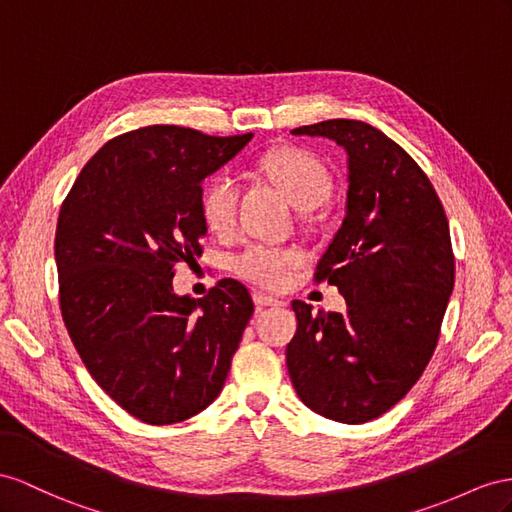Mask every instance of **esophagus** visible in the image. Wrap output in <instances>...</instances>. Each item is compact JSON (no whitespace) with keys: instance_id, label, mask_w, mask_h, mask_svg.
<instances>
[{"instance_id":"esophagus-1","label":"esophagus","mask_w":512,"mask_h":512,"mask_svg":"<svg viewBox=\"0 0 512 512\" xmlns=\"http://www.w3.org/2000/svg\"><path fill=\"white\" fill-rule=\"evenodd\" d=\"M253 300H255V305L261 309V307H279V305H283L279 298H274V296H270V294H264V292H253Z\"/></svg>"}]
</instances>
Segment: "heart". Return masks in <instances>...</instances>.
<instances>
[{"label": "heart", "instance_id": "b5f03b06", "mask_svg": "<svg viewBox=\"0 0 512 512\" xmlns=\"http://www.w3.org/2000/svg\"><path fill=\"white\" fill-rule=\"evenodd\" d=\"M259 170L277 186L298 209L322 205L333 192L331 170L318 155L300 147H283L268 153L259 162ZM240 188L229 173L209 179L201 196V216L209 231L225 235L233 231L238 218ZM298 264V255L290 248L253 244L235 257L233 268L242 279L261 287H281L287 270Z\"/></svg>", "mask_w": 512, "mask_h": 512}]
</instances>
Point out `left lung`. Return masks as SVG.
<instances>
[{
    "label": "left lung",
    "instance_id": "obj_1",
    "mask_svg": "<svg viewBox=\"0 0 512 512\" xmlns=\"http://www.w3.org/2000/svg\"><path fill=\"white\" fill-rule=\"evenodd\" d=\"M348 153L346 218L313 281L337 285L344 313L294 300L287 344L292 385L311 411L342 424L387 413L437 348L454 287L448 218L430 179L383 131L350 119L292 129Z\"/></svg>",
    "mask_w": 512,
    "mask_h": 512
}]
</instances>
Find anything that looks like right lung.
Instances as JSON below:
<instances>
[{"label": "right lung", "instance_id": "add662e5", "mask_svg": "<svg viewBox=\"0 0 512 512\" xmlns=\"http://www.w3.org/2000/svg\"><path fill=\"white\" fill-rule=\"evenodd\" d=\"M251 138L177 125L127 131L90 157L62 201L64 326L97 385L144 424H177L212 404L253 316L235 279L199 300L173 292L177 264L203 253V179Z\"/></svg>", "mask_w": 512, "mask_h": 512}]
</instances>
